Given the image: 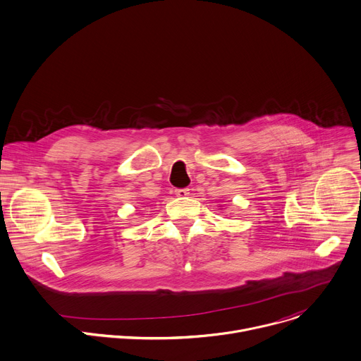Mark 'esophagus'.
<instances>
[{
	"label": "esophagus",
	"instance_id": "1",
	"mask_svg": "<svg viewBox=\"0 0 361 361\" xmlns=\"http://www.w3.org/2000/svg\"><path fill=\"white\" fill-rule=\"evenodd\" d=\"M188 194H190V190H188V188H177V190H176V195L180 197V198H184V197H187Z\"/></svg>",
	"mask_w": 361,
	"mask_h": 361
}]
</instances>
